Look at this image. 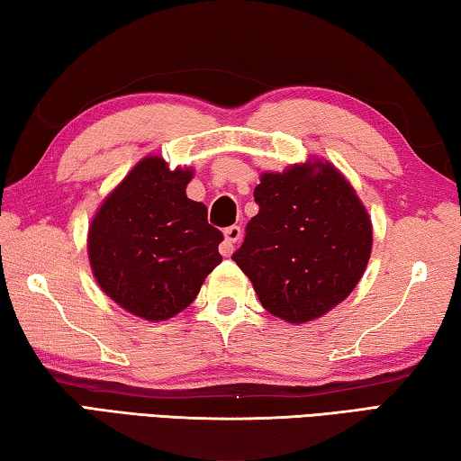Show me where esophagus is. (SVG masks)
Here are the masks:
<instances>
[{
  "mask_svg": "<svg viewBox=\"0 0 461 461\" xmlns=\"http://www.w3.org/2000/svg\"><path fill=\"white\" fill-rule=\"evenodd\" d=\"M240 237H243V230H240L239 224H232L229 229H224V240L221 245V253L224 258H229V255L235 251V245L239 243Z\"/></svg>",
  "mask_w": 461,
  "mask_h": 461,
  "instance_id": "1",
  "label": "esophagus"
}]
</instances>
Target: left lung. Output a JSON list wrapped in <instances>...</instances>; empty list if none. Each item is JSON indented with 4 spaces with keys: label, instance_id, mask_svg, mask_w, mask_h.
Returning a JSON list of instances; mask_svg holds the SVG:
<instances>
[{
    "label": "left lung",
    "instance_id": "left-lung-1",
    "mask_svg": "<svg viewBox=\"0 0 461 461\" xmlns=\"http://www.w3.org/2000/svg\"><path fill=\"white\" fill-rule=\"evenodd\" d=\"M259 212L247 222L237 266L267 312L288 322L319 319L349 296L372 253V222L349 181L330 163L266 173Z\"/></svg>",
    "mask_w": 461,
    "mask_h": 461
}]
</instances>
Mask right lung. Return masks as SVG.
I'll use <instances>...</instances> for the list:
<instances>
[{"label": "right lung", "instance_id": "obj_1", "mask_svg": "<svg viewBox=\"0 0 461 461\" xmlns=\"http://www.w3.org/2000/svg\"><path fill=\"white\" fill-rule=\"evenodd\" d=\"M190 169L147 157L102 203L89 226L94 276L108 296L147 321H167L198 296L224 239L202 202L185 195Z\"/></svg>", "mask_w": 461, "mask_h": 461}]
</instances>
